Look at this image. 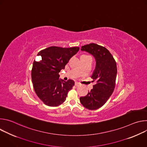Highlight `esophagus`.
<instances>
[{"label": "esophagus", "mask_w": 147, "mask_h": 147, "mask_svg": "<svg viewBox=\"0 0 147 147\" xmlns=\"http://www.w3.org/2000/svg\"><path fill=\"white\" fill-rule=\"evenodd\" d=\"M80 85V84L79 82H75V86H79Z\"/></svg>", "instance_id": "1"}]
</instances>
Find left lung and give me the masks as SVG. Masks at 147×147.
Instances as JSON below:
<instances>
[{
	"mask_svg": "<svg viewBox=\"0 0 147 147\" xmlns=\"http://www.w3.org/2000/svg\"><path fill=\"white\" fill-rule=\"evenodd\" d=\"M81 50L90 53L95 59L96 66L91 78L96 84L86 96L80 98V100L88 109H98L107 102L114 91L116 63L107 48L97 44L92 43L82 46Z\"/></svg>",
	"mask_w": 147,
	"mask_h": 147,
	"instance_id": "8db88e82",
	"label": "left lung"
}]
</instances>
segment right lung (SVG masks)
I'll list each match as a JSON object with an SVG mask.
<instances>
[{
	"mask_svg": "<svg viewBox=\"0 0 147 147\" xmlns=\"http://www.w3.org/2000/svg\"><path fill=\"white\" fill-rule=\"evenodd\" d=\"M79 49L78 47H51L38 52L37 56H41V59L34 61L32 82L36 94L47 105L57 107L66 100L74 81L59 79V73Z\"/></svg>",
	"mask_w": 147,
	"mask_h": 147,
	"instance_id": "obj_1",
	"label": "right lung"
}]
</instances>
